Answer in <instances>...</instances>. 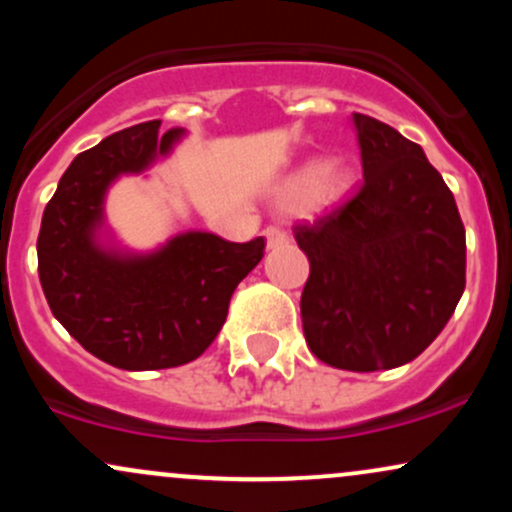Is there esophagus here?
Here are the masks:
<instances>
[{
	"label": "esophagus",
	"instance_id": "34e87169",
	"mask_svg": "<svg viewBox=\"0 0 512 512\" xmlns=\"http://www.w3.org/2000/svg\"><path fill=\"white\" fill-rule=\"evenodd\" d=\"M264 238H267V248H279V245H284L289 240V236L276 226L264 228Z\"/></svg>",
	"mask_w": 512,
	"mask_h": 512
}]
</instances>
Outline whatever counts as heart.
<instances>
[{"mask_svg":"<svg viewBox=\"0 0 512 512\" xmlns=\"http://www.w3.org/2000/svg\"><path fill=\"white\" fill-rule=\"evenodd\" d=\"M351 185H354V170L349 166L315 158L291 175L281 195L289 204H303L310 199L315 207H334L349 195Z\"/></svg>","mask_w":512,"mask_h":512,"instance_id":"obj_1","label":"heart"}]
</instances>
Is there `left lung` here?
Returning <instances> with one entry per match:
<instances>
[{
  "instance_id": "obj_1",
  "label": "left lung",
  "mask_w": 512,
  "mask_h": 512,
  "mask_svg": "<svg viewBox=\"0 0 512 512\" xmlns=\"http://www.w3.org/2000/svg\"><path fill=\"white\" fill-rule=\"evenodd\" d=\"M363 187L313 226L305 342L327 366L370 373L414 361L448 325L464 291L467 243L455 197L419 144L354 113Z\"/></svg>"
}]
</instances>
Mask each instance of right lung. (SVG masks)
I'll return each instance as SVG.
<instances>
[{"label":"right lung","mask_w":512,"mask_h":512,"mask_svg":"<svg viewBox=\"0 0 512 512\" xmlns=\"http://www.w3.org/2000/svg\"><path fill=\"white\" fill-rule=\"evenodd\" d=\"M161 120L110 134L64 170L45 207L38 274L52 315L110 366L161 370L195 361L226 322L240 281L264 255V238L228 243L187 231L156 250L115 243L105 197L122 175H142L170 156L185 129L158 132Z\"/></svg>","instance_id":"right-lung-1"}]
</instances>
